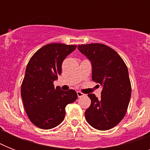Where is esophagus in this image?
I'll use <instances>...</instances> for the list:
<instances>
[{"instance_id":"obj_1","label":"esophagus","mask_w":150,"mask_h":150,"mask_svg":"<svg viewBox=\"0 0 150 150\" xmlns=\"http://www.w3.org/2000/svg\"><path fill=\"white\" fill-rule=\"evenodd\" d=\"M77 95H78V96H79V97H82V96H85L84 93H82V92H79V91L77 92Z\"/></svg>"}]
</instances>
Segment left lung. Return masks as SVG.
<instances>
[{"label":"left lung","mask_w":150,"mask_h":150,"mask_svg":"<svg viewBox=\"0 0 150 150\" xmlns=\"http://www.w3.org/2000/svg\"><path fill=\"white\" fill-rule=\"evenodd\" d=\"M78 49L91 62L93 81L103 87L100 99L88 94L91 104L85 112L86 120L97 130H109L128 109L132 93L128 68L120 55L104 44H82Z\"/></svg>","instance_id":"1"}]
</instances>
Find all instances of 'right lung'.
<instances>
[{
    "mask_svg": "<svg viewBox=\"0 0 150 150\" xmlns=\"http://www.w3.org/2000/svg\"><path fill=\"white\" fill-rule=\"evenodd\" d=\"M76 47L50 43L37 50L27 64L21 96L29 120L38 128L50 129L60 125L66 106L78 98L75 90L62 91L54 85L61 74L62 62Z\"/></svg>",
    "mask_w": 150,
    "mask_h": 150,
    "instance_id": "right-lung-1",
    "label": "right lung"
}]
</instances>
